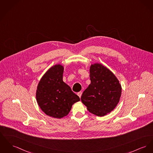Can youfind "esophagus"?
Wrapping results in <instances>:
<instances>
[{"label": "esophagus", "instance_id": "esophagus-1", "mask_svg": "<svg viewBox=\"0 0 153 153\" xmlns=\"http://www.w3.org/2000/svg\"><path fill=\"white\" fill-rule=\"evenodd\" d=\"M77 94H78V96L79 97V98H81V96H82V92H78V93H77Z\"/></svg>", "mask_w": 153, "mask_h": 153}]
</instances>
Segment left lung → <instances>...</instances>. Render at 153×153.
<instances>
[{
  "instance_id": "obj_1",
  "label": "left lung",
  "mask_w": 153,
  "mask_h": 153,
  "mask_svg": "<svg viewBox=\"0 0 153 153\" xmlns=\"http://www.w3.org/2000/svg\"><path fill=\"white\" fill-rule=\"evenodd\" d=\"M89 72L91 82L81 99L89 112L103 117L113 111L120 102L121 85L114 73L100 63L92 64Z\"/></svg>"
}]
</instances>
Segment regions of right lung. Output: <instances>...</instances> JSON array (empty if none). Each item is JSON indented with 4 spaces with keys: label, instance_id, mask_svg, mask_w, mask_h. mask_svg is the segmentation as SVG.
<instances>
[{
    "label": "right lung",
    "instance_id": "add662e5",
    "mask_svg": "<svg viewBox=\"0 0 153 153\" xmlns=\"http://www.w3.org/2000/svg\"><path fill=\"white\" fill-rule=\"evenodd\" d=\"M64 66L56 64L42 76L36 91V99L47 115L60 119L67 116L72 105L80 101L79 96L62 80Z\"/></svg>",
    "mask_w": 153,
    "mask_h": 153
}]
</instances>
